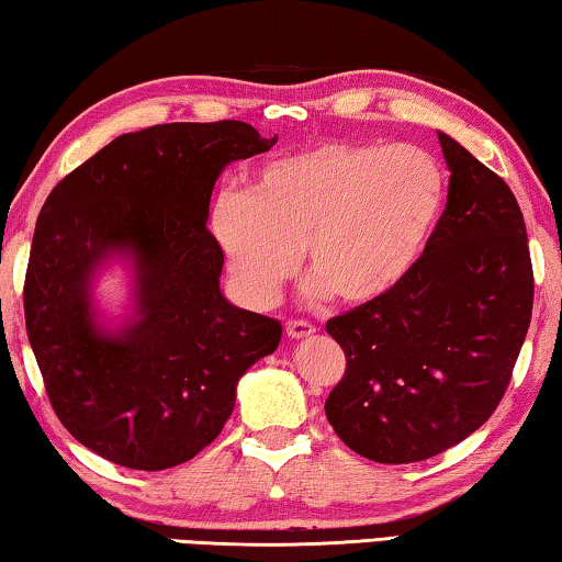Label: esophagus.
Masks as SVG:
<instances>
[{
    "label": "esophagus",
    "instance_id": "1",
    "mask_svg": "<svg viewBox=\"0 0 562 562\" xmlns=\"http://www.w3.org/2000/svg\"><path fill=\"white\" fill-rule=\"evenodd\" d=\"M286 334L291 339H304V336L316 334V326L308 322H299V318H291V322H286Z\"/></svg>",
    "mask_w": 562,
    "mask_h": 562
}]
</instances>
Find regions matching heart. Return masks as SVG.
Wrapping results in <instances>:
<instances>
[{"label":"heart","mask_w":562,"mask_h":562,"mask_svg":"<svg viewBox=\"0 0 562 562\" xmlns=\"http://www.w3.org/2000/svg\"><path fill=\"white\" fill-rule=\"evenodd\" d=\"M445 170L417 145L322 143L258 166L223 191L211 233L240 293L263 306L296 269L306 296L364 306L407 279L445 205Z\"/></svg>","instance_id":"1"}]
</instances>
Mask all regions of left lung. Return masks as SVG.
<instances>
[{
	"label": "left lung",
	"instance_id": "left-lung-1",
	"mask_svg": "<svg viewBox=\"0 0 562 562\" xmlns=\"http://www.w3.org/2000/svg\"><path fill=\"white\" fill-rule=\"evenodd\" d=\"M437 137L452 176L425 254L384 299L326 324L347 353L326 419L349 450L382 464L427 460L485 425L532 316L520 205L497 172Z\"/></svg>",
	"mask_w": 562,
	"mask_h": 562
}]
</instances>
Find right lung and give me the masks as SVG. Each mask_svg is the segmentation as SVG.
Listing matches in <instances>:
<instances>
[{
    "mask_svg": "<svg viewBox=\"0 0 562 562\" xmlns=\"http://www.w3.org/2000/svg\"><path fill=\"white\" fill-rule=\"evenodd\" d=\"M240 120L120 135L59 180L34 228L24 322L52 409L77 442L131 470H168L209 447L236 384L281 341V322L233 306L209 231L213 186L271 150ZM134 269L132 314L99 322L97 273Z\"/></svg>",
    "mask_w": 562,
    "mask_h": 562,
    "instance_id": "add662e5",
    "label": "right lung"
}]
</instances>
